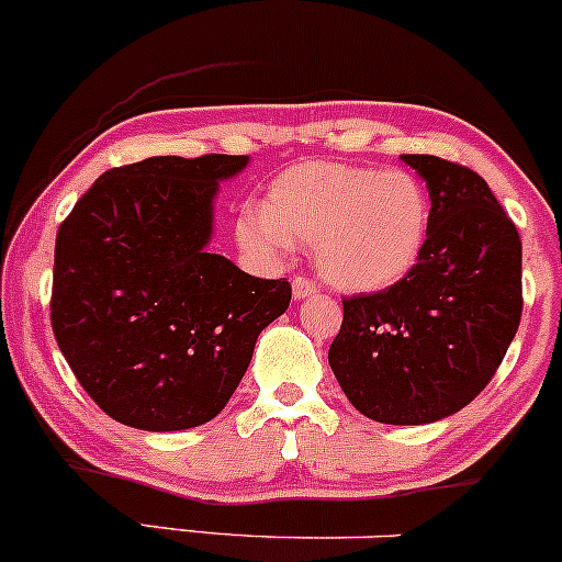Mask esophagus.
<instances>
[{
	"instance_id": "34e87169",
	"label": "esophagus",
	"mask_w": 562,
	"mask_h": 562,
	"mask_svg": "<svg viewBox=\"0 0 562 562\" xmlns=\"http://www.w3.org/2000/svg\"><path fill=\"white\" fill-rule=\"evenodd\" d=\"M318 292V286H315V283L311 281V279H294L292 281V294H294V300H307V297H313V294Z\"/></svg>"
}]
</instances>
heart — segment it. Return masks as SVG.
Wrapping results in <instances>:
<instances>
[{
  "instance_id": "heart-1",
  "label": "heart",
  "mask_w": 562,
  "mask_h": 562,
  "mask_svg": "<svg viewBox=\"0 0 562 562\" xmlns=\"http://www.w3.org/2000/svg\"><path fill=\"white\" fill-rule=\"evenodd\" d=\"M430 236V196L406 169L305 161L270 182L262 206L238 217L247 251L279 257L313 244L315 268L331 286L371 294L417 268Z\"/></svg>"
}]
</instances>
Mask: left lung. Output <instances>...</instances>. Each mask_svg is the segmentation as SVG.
<instances>
[{
  "instance_id": "1",
  "label": "left lung",
  "mask_w": 562,
  "mask_h": 562,
  "mask_svg": "<svg viewBox=\"0 0 562 562\" xmlns=\"http://www.w3.org/2000/svg\"><path fill=\"white\" fill-rule=\"evenodd\" d=\"M401 159L427 182L430 236L406 279L342 302L329 366L363 417L430 425L499 369L522 313V247L481 175L427 154Z\"/></svg>"
}]
</instances>
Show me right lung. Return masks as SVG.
Instances as JSON below:
<instances>
[{"instance_id":"right-lung-1","label":"right lung","mask_w":562,"mask_h":562,"mask_svg":"<svg viewBox=\"0 0 562 562\" xmlns=\"http://www.w3.org/2000/svg\"><path fill=\"white\" fill-rule=\"evenodd\" d=\"M249 156H150L109 169L55 238L53 331L111 419L175 432L217 417L257 337L292 300L286 279L212 255L214 199Z\"/></svg>"}]
</instances>
